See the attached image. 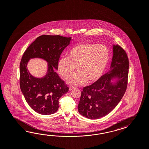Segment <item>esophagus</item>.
<instances>
[{
    "label": "esophagus",
    "instance_id": "esophagus-1",
    "mask_svg": "<svg viewBox=\"0 0 149 149\" xmlns=\"http://www.w3.org/2000/svg\"><path fill=\"white\" fill-rule=\"evenodd\" d=\"M74 88V87H72V86H71V87H69V91H72V90Z\"/></svg>",
    "mask_w": 149,
    "mask_h": 149
}]
</instances>
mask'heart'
<instances>
[{
	"label": "heart",
	"instance_id": "1",
	"mask_svg": "<svg viewBox=\"0 0 149 149\" xmlns=\"http://www.w3.org/2000/svg\"><path fill=\"white\" fill-rule=\"evenodd\" d=\"M108 48L103 45H78L69 51L68 56L59 60V72L65 79L71 76L75 67L78 71L69 78L67 82L73 85H83L87 81L92 83L98 80L109 62Z\"/></svg>",
	"mask_w": 149,
	"mask_h": 149
}]
</instances>
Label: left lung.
<instances>
[{
  "label": "left lung",
  "mask_w": 149,
  "mask_h": 149,
  "mask_svg": "<svg viewBox=\"0 0 149 149\" xmlns=\"http://www.w3.org/2000/svg\"><path fill=\"white\" fill-rule=\"evenodd\" d=\"M110 70L94 84L83 88L78 104L79 113L89 119L107 115L118 104L127 88L129 62L127 54L120 46H113ZM119 77L115 85L110 81Z\"/></svg>",
  "instance_id": "8db88e82"
}]
</instances>
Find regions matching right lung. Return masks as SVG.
Masks as SVG:
<instances>
[{
	"instance_id": "right-lung-1",
	"label": "right lung",
	"mask_w": 149,
	"mask_h": 149,
	"mask_svg": "<svg viewBox=\"0 0 149 149\" xmlns=\"http://www.w3.org/2000/svg\"><path fill=\"white\" fill-rule=\"evenodd\" d=\"M71 37L42 35L29 46L20 63V87L29 107L41 115L57 111L58 100L69 91V87L55 72L60 55L70 42ZM40 57L49 62L47 74L43 78H36L26 68L29 58Z\"/></svg>"
}]
</instances>
